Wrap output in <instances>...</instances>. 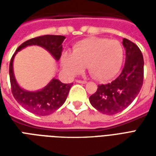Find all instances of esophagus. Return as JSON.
I'll return each instance as SVG.
<instances>
[{
    "mask_svg": "<svg viewBox=\"0 0 156 156\" xmlns=\"http://www.w3.org/2000/svg\"><path fill=\"white\" fill-rule=\"evenodd\" d=\"M76 82H77V83H83V84L87 83V81H85V80H80V79H77V80H76Z\"/></svg>",
    "mask_w": 156,
    "mask_h": 156,
    "instance_id": "1",
    "label": "esophagus"
}]
</instances>
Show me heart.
I'll use <instances>...</instances> for the list:
<instances>
[{"label": "heart", "instance_id": "1", "mask_svg": "<svg viewBox=\"0 0 156 156\" xmlns=\"http://www.w3.org/2000/svg\"><path fill=\"white\" fill-rule=\"evenodd\" d=\"M124 50L119 41L103 37H89L78 41L73 52L62 54L61 62L65 71L76 75L88 66L89 73L98 81H107L120 69Z\"/></svg>", "mask_w": 156, "mask_h": 156}]
</instances>
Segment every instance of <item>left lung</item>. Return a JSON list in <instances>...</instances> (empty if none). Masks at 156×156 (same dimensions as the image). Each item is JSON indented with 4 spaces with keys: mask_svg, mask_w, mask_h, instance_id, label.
<instances>
[{
    "mask_svg": "<svg viewBox=\"0 0 156 156\" xmlns=\"http://www.w3.org/2000/svg\"><path fill=\"white\" fill-rule=\"evenodd\" d=\"M125 63L120 75L107 84L98 85L89 97L92 106L105 115H115L130 105L140 91L144 81V58L136 44L123 39Z\"/></svg>",
    "mask_w": 156,
    "mask_h": 156,
    "instance_id": "obj_1",
    "label": "left lung"
}]
</instances>
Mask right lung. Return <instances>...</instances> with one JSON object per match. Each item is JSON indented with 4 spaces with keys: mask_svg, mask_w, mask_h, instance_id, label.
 I'll return each mask as SVG.
<instances>
[{
    "mask_svg": "<svg viewBox=\"0 0 156 156\" xmlns=\"http://www.w3.org/2000/svg\"><path fill=\"white\" fill-rule=\"evenodd\" d=\"M64 36L44 35L35 38L29 39L19 46L16 52L12 56L10 67V81L12 94L16 101L23 108L37 115H48L56 111L66 101L69 90L73 83H62L58 79L53 78L45 88L36 92L26 91L17 84L13 73V60L16 52L22 48L31 45H37L44 48L51 53L56 60H59L62 51Z\"/></svg>",
    "mask_w": 156,
    "mask_h": 156,
    "instance_id": "add662e5",
    "label": "right lung"
}]
</instances>
